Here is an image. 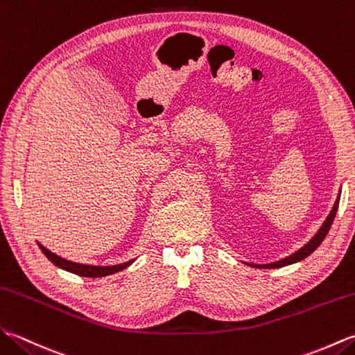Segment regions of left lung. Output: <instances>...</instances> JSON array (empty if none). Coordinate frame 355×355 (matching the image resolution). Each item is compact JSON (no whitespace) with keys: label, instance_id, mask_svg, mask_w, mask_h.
Returning a JSON list of instances; mask_svg holds the SVG:
<instances>
[{"label":"left lung","instance_id":"left-lung-1","mask_svg":"<svg viewBox=\"0 0 355 355\" xmlns=\"http://www.w3.org/2000/svg\"><path fill=\"white\" fill-rule=\"evenodd\" d=\"M340 193H338L337 199H336V203L333 205L331 212H329L328 217L325 218V222L322 223V226L319 227V231L314 234V237L309 243H305L301 249H297L295 254H291V255H288L286 258H282V259H279V261L269 263V264H254V263H244V264L252 266V267H258V269H279V267H284V266H290V264H295V263L302 261L304 258L311 255L313 252L320 246V243L324 241V239L327 237V234L329 231V227H331V225L334 222L336 212H337V208H338V200H340Z\"/></svg>","mask_w":355,"mask_h":355}]
</instances>
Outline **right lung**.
<instances>
[{
  "instance_id": "obj_1",
  "label": "right lung",
  "mask_w": 355,
  "mask_h": 355,
  "mask_svg": "<svg viewBox=\"0 0 355 355\" xmlns=\"http://www.w3.org/2000/svg\"><path fill=\"white\" fill-rule=\"evenodd\" d=\"M39 249L42 250V254L50 259V261L60 267V269H64L67 272L71 273H76L78 277H86V278H101V277H107V275H112L120 272L125 267H129L135 259H129V261L121 263V264H115V266H91V264H80V263H74V261H68V259L62 258L56 254H53L51 250L46 249L45 246H42L41 243H37Z\"/></svg>"
}]
</instances>
